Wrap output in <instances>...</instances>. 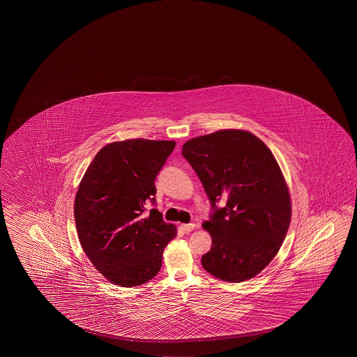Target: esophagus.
Segmentation results:
<instances>
[{"mask_svg": "<svg viewBox=\"0 0 357 357\" xmlns=\"http://www.w3.org/2000/svg\"><path fill=\"white\" fill-rule=\"evenodd\" d=\"M195 228V225L194 224H181V230L183 231V233H190L193 229Z\"/></svg>", "mask_w": 357, "mask_h": 357, "instance_id": "obj_1", "label": "esophagus"}]
</instances>
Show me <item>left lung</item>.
<instances>
[{"label": "left lung", "instance_id": "left-lung-1", "mask_svg": "<svg viewBox=\"0 0 357 357\" xmlns=\"http://www.w3.org/2000/svg\"><path fill=\"white\" fill-rule=\"evenodd\" d=\"M181 154L214 208L203 222L211 235L203 268L222 281L250 280L278 254L291 222L290 192L279 164L261 139L243 129L193 138ZM220 198L227 204L218 210Z\"/></svg>", "mask_w": 357, "mask_h": 357}]
</instances>
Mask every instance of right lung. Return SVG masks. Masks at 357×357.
Returning <instances> with one entry per match:
<instances>
[{"label": "right lung", "mask_w": 357, "mask_h": 357, "mask_svg": "<svg viewBox=\"0 0 357 357\" xmlns=\"http://www.w3.org/2000/svg\"><path fill=\"white\" fill-rule=\"evenodd\" d=\"M174 141L127 139L103 146L88 165L75 198L78 239L94 268L112 284L139 287L158 274L174 224L157 209L155 176Z\"/></svg>", "instance_id": "obj_1"}]
</instances>
